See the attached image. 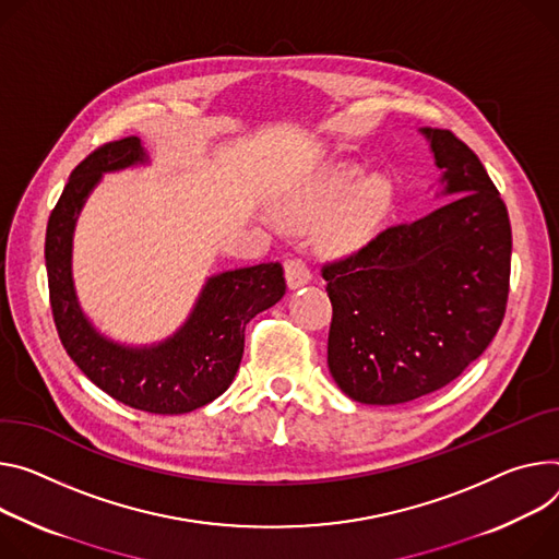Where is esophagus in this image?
Instances as JSON below:
<instances>
[{"label":"esophagus","mask_w":559,"mask_h":559,"mask_svg":"<svg viewBox=\"0 0 559 559\" xmlns=\"http://www.w3.org/2000/svg\"><path fill=\"white\" fill-rule=\"evenodd\" d=\"M310 278H312V274H310V270H308L306 263H300V261H296V259H292V261L285 263V281H287V287H289V289H298V287H302V285H308Z\"/></svg>","instance_id":"34e87169"}]
</instances>
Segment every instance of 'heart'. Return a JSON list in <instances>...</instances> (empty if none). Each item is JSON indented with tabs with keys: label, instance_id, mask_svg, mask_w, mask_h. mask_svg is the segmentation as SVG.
<instances>
[{
	"label": "heart",
	"instance_id": "1",
	"mask_svg": "<svg viewBox=\"0 0 559 559\" xmlns=\"http://www.w3.org/2000/svg\"><path fill=\"white\" fill-rule=\"evenodd\" d=\"M392 207V185L381 174L364 178L357 163H334L274 202V221L308 229L324 221L319 240L328 251L349 253L374 238Z\"/></svg>",
	"mask_w": 559,
	"mask_h": 559
}]
</instances>
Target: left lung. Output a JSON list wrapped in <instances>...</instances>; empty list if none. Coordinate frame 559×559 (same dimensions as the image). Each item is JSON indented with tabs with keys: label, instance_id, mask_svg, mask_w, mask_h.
Returning <instances> with one entry per match:
<instances>
[{
	"label": "left lung",
	"instance_id": "left-lung-1",
	"mask_svg": "<svg viewBox=\"0 0 559 559\" xmlns=\"http://www.w3.org/2000/svg\"><path fill=\"white\" fill-rule=\"evenodd\" d=\"M441 195L419 221L390 227L325 265L328 368L354 401L394 405L460 377L497 334L511 278V221L473 151L421 127Z\"/></svg>",
	"mask_w": 559,
	"mask_h": 559
}]
</instances>
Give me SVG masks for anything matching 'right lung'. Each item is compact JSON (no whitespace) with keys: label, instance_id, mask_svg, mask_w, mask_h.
Here are the masks:
<instances>
[{"label":"right lung","instance_id":"right-lung-1","mask_svg":"<svg viewBox=\"0 0 559 559\" xmlns=\"http://www.w3.org/2000/svg\"><path fill=\"white\" fill-rule=\"evenodd\" d=\"M148 165L131 135L99 146L71 174L46 227V274L60 341L75 366L116 401L154 415H185L221 396L234 381L245 325L283 298L281 263L214 274L185 323L151 345H127L99 332L84 314L73 281V234L84 202L105 174Z\"/></svg>","mask_w":559,"mask_h":559}]
</instances>
